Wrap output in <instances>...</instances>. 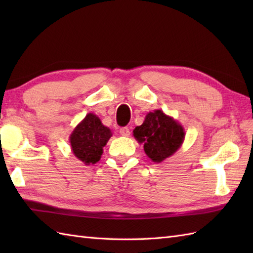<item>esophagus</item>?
Instances as JSON below:
<instances>
[{"label":"esophagus","instance_id":"34e87169","mask_svg":"<svg viewBox=\"0 0 253 253\" xmlns=\"http://www.w3.org/2000/svg\"><path fill=\"white\" fill-rule=\"evenodd\" d=\"M120 133H121V136H123V137H128L130 135V131L127 127H123L120 129Z\"/></svg>","mask_w":253,"mask_h":253}]
</instances>
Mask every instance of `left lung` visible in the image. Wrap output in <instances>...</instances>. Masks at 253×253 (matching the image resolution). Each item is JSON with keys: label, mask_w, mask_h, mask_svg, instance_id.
<instances>
[{"label": "left lung", "mask_w": 253, "mask_h": 253, "mask_svg": "<svg viewBox=\"0 0 253 253\" xmlns=\"http://www.w3.org/2000/svg\"><path fill=\"white\" fill-rule=\"evenodd\" d=\"M132 132L154 163L171 157L181 147L186 135L181 124L161 110L149 112L142 125L137 126Z\"/></svg>", "instance_id": "1"}]
</instances>
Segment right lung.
<instances>
[{"mask_svg":"<svg viewBox=\"0 0 253 253\" xmlns=\"http://www.w3.org/2000/svg\"><path fill=\"white\" fill-rule=\"evenodd\" d=\"M111 137L110 128L104 126L93 113H88L74 128L69 136V142L75 157L85 165H90L99 162L103 147Z\"/></svg>","mask_w":253,"mask_h":253,"instance_id":"1","label":"right lung"}]
</instances>
